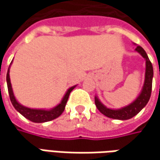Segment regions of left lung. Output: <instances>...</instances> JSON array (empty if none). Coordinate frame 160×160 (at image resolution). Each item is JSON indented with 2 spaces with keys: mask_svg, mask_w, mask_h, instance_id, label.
<instances>
[{
  "mask_svg": "<svg viewBox=\"0 0 160 160\" xmlns=\"http://www.w3.org/2000/svg\"><path fill=\"white\" fill-rule=\"evenodd\" d=\"M135 52L142 55L145 59V77L143 86L141 92L136 97V99L130 104L120 108H107L99 100L98 96L94 97L95 105L100 112L109 118L118 120H127L133 118L147 105L151 94L152 88V78H153V67L149 59V57L144 50L141 46L137 45Z\"/></svg>",
  "mask_w": 160,
  "mask_h": 160,
  "instance_id": "left-lung-1",
  "label": "left lung"
}]
</instances>
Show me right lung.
Returning <instances> with one entry per match:
<instances>
[{
    "instance_id": "obj_1",
    "label": "right lung",
    "mask_w": 160,
    "mask_h": 160,
    "mask_svg": "<svg viewBox=\"0 0 160 160\" xmlns=\"http://www.w3.org/2000/svg\"><path fill=\"white\" fill-rule=\"evenodd\" d=\"M12 61H11V63H12ZM11 63H10V65H11ZM10 65H9V69H8V72H7L6 80H7V85H8V91H9L10 102H11L13 107L15 108V109L18 112H19L22 116H24L27 119L30 120V121H32L34 123H44V122H48V121H51V120L57 118L61 114L63 113L65 107H66V104H67V102H68V99L69 97V94H70L71 92L73 91V89L77 85H74L72 87H69L68 89V91L66 92L65 95L63 96L60 103H58L57 106H55L52 108L45 109V108H31L26 107V106H23L22 104H20L19 102H18L15 95H14L12 86H11V83H10V78H9V68H10Z\"/></svg>"
}]
</instances>
